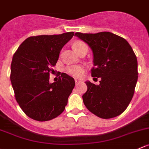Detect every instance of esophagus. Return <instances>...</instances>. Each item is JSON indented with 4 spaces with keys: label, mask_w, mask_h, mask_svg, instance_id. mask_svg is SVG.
<instances>
[{
    "label": "esophagus",
    "mask_w": 149,
    "mask_h": 149,
    "mask_svg": "<svg viewBox=\"0 0 149 149\" xmlns=\"http://www.w3.org/2000/svg\"><path fill=\"white\" fill-rule=\"evenodd\" d=\"M80 83H81V81H80V80H77V79L75 80V84H76V85H78V84H79Z\"/></svg>",
    "instance_id": "obj_1"
}]
</instances>
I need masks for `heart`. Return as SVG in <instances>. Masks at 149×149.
<instances>
[{
    "label": "heart",
    "mask_w": 149,
    "mask_h": 149,
    "mask_svg": "<svg viewBox=\"0 0 149 149\" xmlns=\"http://www.w3.org/2000/svg\"><path fill=\"white\" fill-rule=\"evenodd\" d=\"M73 47L76 52L79 54L83 50L88 49L87 45L84 42L81 41V40H78L73 43ZM67 73L69 74L70 76H73L75 78H79L82 75L83 72L84 70V68L82 65H70V66H68L65 68Z\"/></svg>",
    "instance_id": "heart-1"
}]
</instances>
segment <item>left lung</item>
<instances>
[{
  "label": "left lung",
  "mask_w": 149,
  "mask_h": 149,
  "mask_svg": "<svg viewBox=\"0 0 149 149\" xmlns=\"http://www.w3.org/2000/svg\"><path fill=\"white\" fill-rule=\"evenodd\" d=\"M75 36L92 49L91 76L101 79L98 85L85 82L87 91L82 97L86 107L101 118L118 116L131 102L138 80L137 58L132 48L126 39L110 32H77Z\"/></svg>",
  "instance_id": "1"
}]
</instances>
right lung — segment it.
Masks as SVG:
<instances>
[{"mask_svg":"<svg viewBox=\"0 0 149 149\" xmlns=\"http://www.w3.org/2000/svg\"><path fill=\"white\" fill-rule=\"evenodd\" d=\"M74 35L31 36L20 45L13 56L10 81L15 98L23 112L32 119L46 121L58 116L65 109L75 86L74 79L62 73L49 83L62 48Z\"/></svg>","mask_w":149,"mask_h":149,"instance_id":"obj_1","label":"right lung"}]
</instances>
